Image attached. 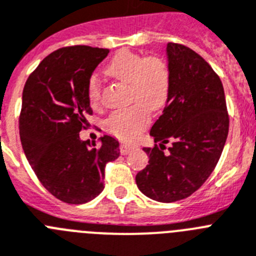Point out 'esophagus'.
Listing matches in <instances>:
<instances>
[{"label": "esophagus", "instance_id": "1", "mask_svg": "<svg viewBox=\"0 0 256 256\" xmlns=\"http://www.w3.org/2000/svg\"><path fill=\"white\" fill-rule=\"evenodd\" d=\"M120 150H121L122 154H128V153L132 150V146H128V144L126 143H121V146H120Z\"/></svg>", "mask_w": 256, "mask_h": 256}]
</instances>
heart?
<instances>
[{"label":"heart","instance_id":"heart-1","mask_svg":"<svg viewBox=\"0 0 256 256\" xmlns=\"http://www.w3.org/2000/svg\"><path fill=\"white\" fill-rule=\"evenodd\" d=\"M106 73L128 82V100L134 103L114 110L106 121V130L121 140H135L150 125V110L165 106L170 95V68L164 59L154 55L138 54L130 50L118 51L106 66ZM88 98L91 106L102 104V84L96 74L88 81Z\"/></svg>","mask_w":256,"mask_h":256}]
</instances>
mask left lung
I'll list each match as a JSON object with an SVG mask.
<instances>
[{
	"label": "left lung",
	"mask_w": 256,
	"mask_h": 256,
	"mask_svg": "<svg viewBox=\"0 0 256 256\" xmlns=\"http://www.w3.org/2000/svg\"><path fill=\"white\" fill-rule=\"evenodd\" d=\"M168 56L170 95L150 128L156 144L143 148L148 165L135 178L138 188L158 202L186 198L208 180L230 128L223 84L210 64L174 42L168 44Z\"/></svg>",
	"instance_id": "1"
}]
</instances>
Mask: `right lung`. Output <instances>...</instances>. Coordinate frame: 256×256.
I'll return each instance as SVG.
<instances>
[{
  "instance_id": "add662e5",
  "label": "right lung",
  "mask_w": 256,
  "mask_h": 256,
  "mask_svg": "<svg viewBox=\"0 0 256 256\" xmlns=\"http://www.w3.org/2000/svg\"><path fill=\"white\" fill-rule=\"evenodd\" d=\"M110 48L85 45L58 48L30 74L23 90L19 132L36 176L58 200L80 205L104 188L106 166L120 156V143L82 142L92 114L88 81Z\"/></svg>"
}]
</instances>
